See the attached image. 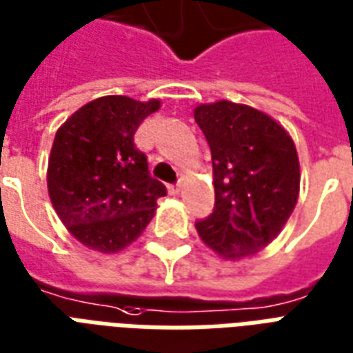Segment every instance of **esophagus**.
<instances>
[{"label": "esophagus", "mask_w": 353, "mask_h": 353, "mask_svg": "<svg viewBox=\"0 0 353 353\" xmlns=\"http://www.w3.org/2000/svg\"><path fill=\"white\" fill-rule=\"evenodd\" d=\"M180 190H182V186L180 184H174V186H169V193H180Z\"/></svg>", "instance_id": "obj_1"}]
</instances>
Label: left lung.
<instances>
[{
    "instance_id": "left-lung-1",
    "label": "left lung",
    "mask_w": 353,
    "mask_h": 353,
    "mask_svg": "<svg viewBox=\"0 0 353 353\" xmlns=\"http://www.w3.org/2000/svg\"><path fill=\"white\" fill-rule=\"evenodd\" d=\"M212 150L216 205L197 221L225 261L255 256L279 236L299 197V158L287 130L251 105L217 100L193 110Z\"/></svg>"
}]
</instances>
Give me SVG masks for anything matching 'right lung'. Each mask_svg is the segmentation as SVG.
<instances>
[{
	"label": "right lung",
	"mask_w": 353,
	"mask_h": 353,
	"mask_svg": "<svg viewBox=\"0 0 353 353\" xmlns=\"http://www.w3.org/2000/svg\"><path fill=\"white\" fill-rule=\"evenodd\" d=\"M161 102L100 97L61 124L48 158V195L79 243L117 253L136 242L165 186L150 176L134 136Z\"/></svg>",
	"instance_id": "right-lung-1"
}]
</instances>
